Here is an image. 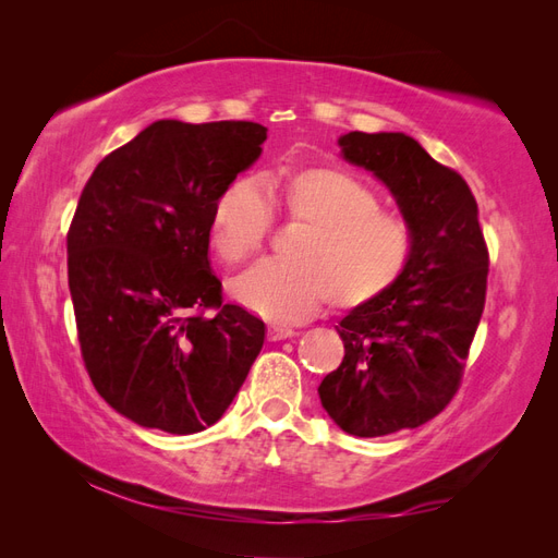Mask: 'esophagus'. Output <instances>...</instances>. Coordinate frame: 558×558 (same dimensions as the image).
<instances>
[{
    "label": "esophagus",
    "instance_id": "1",
    "mask_svg": "<svg viewBox=\"0 0 558 558\" xmlns=\"http://www.w3.org/2000/svg\"><path fill=\"white\" fill-rule=\"evenodd\" d=\"M295 335V330L291 328V326H269L267 328V337H269V340H272V342H277V340H286V337H293Z\"/></svg>",
    "mask_w": 558,
    "mask_h": 558
}]
</instances>
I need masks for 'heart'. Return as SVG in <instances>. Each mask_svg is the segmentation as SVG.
<instances>
[{
  "label": "heart",
  "mask_w": 558,
  "mask_h": 558,
  "mask_svg": "<svg viewBox=\"0 0 558 558\" xmlns=\"http://www.w3.org/2000/svg\"><path fill=\"white\" fill-rule=\"evenodd\" d=\"M240 177L218 193L209 218L211 248L223 265H242L265 246L275 211L305 223L293 260H263L232 281L244 307L269 318H300L332 298L353 310L386 295L414 258L408 218L379 209V195L342 167L312 165L267 179Z\"/></svg>",
  "instance_id": "1"
}]
</instances>
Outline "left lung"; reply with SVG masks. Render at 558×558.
Here are the masks:
<instances>
[{
	"mask_svg": "<svg viewBox=\"0 0 558 558\" xmlns=\"http://www.w3.org/2000/svg\"><path fill=\"white\" fill-rule=\"evenodd\" d=\"M349 162L381 179L416 238L391 291L340 320L344 361L320 381L330 418L349 435L416 428L456 396L486 300L488 248L465 179L402 132H349Z\"/></svg>",
	"mask_w": 558,
	"mask_h": 558,
	"instance_id": "left-lung-1",
	"label": "left lung"
}]
</instances>
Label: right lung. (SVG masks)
Here are the masks:
<instances>
[{
  "mask_svg": "<svg viewBox=\"0 0 558 558\" xmlns=\"http://www.w3.org/2000/svg\"><path fill=\"white\" fill-rule=\"evenodd\" d=\"M251 121H158L95 167L66 232L81 356L97 393L144 428L205 430L238 396L265 324L223 305L214 199L260 156Z\"/></svg>",
  "mask_w": 558,
  "mask_h": 558,
  "instance_id": "obj_1",
  "label": "right lung"
}]
</instances>
